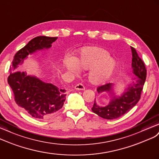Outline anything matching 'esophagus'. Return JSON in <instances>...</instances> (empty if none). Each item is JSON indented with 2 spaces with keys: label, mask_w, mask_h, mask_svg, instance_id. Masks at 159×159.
Returning a JSON list of instances; mask_svg holds the SVG:
<instances>
[{
  "label": "esophagus",
  "mask_w": 159,
  "mask_h": 159,
  "mask_svg": "<svg viewBox=\"0 0 159 159\" xmlns=\"http://www.w3.org/2000/svg\"><path fill=\"white\" fill-rule=\"evenodd\" d=\"M75 88V89H76V90H82V91H83L85 89V87H84V85L82 83L77 84Z\"/></svg>",
  "instance_id": "1"
}]
</instances>
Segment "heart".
Here are the masks:
<instances>
[{"label":"heart","mask_w":159,"mask_h":159,"mask_svg":"<svg viewBox=\"0 0 159 159\" xmlns=\"http://www.w3.org/2000/svg\"><path fill=\"white\" fill-rule=\"evenodd\" d=\"M64 66L68 71L78 74L80 67L84 70H90L89 79L93 84H102L110 80L115 75L118 62L111 58L109 52L97 46L84 47L80 50L78 60L68 56L64 60Z\"/></svg>","instance_id":"obj_1"}]
</instances>
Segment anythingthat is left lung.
Here are the masks:
<instances>
[{
	"label": "left lung",
	"instance_id": "left-lung-1",
	"mask_svg": "<svg viewBox=\"0 0 159 159\" xmlns=\"http://www.w3.org/2000/svg\"><path fill=\"white\" fill-rule=\"evenodd\" d=\"M132 53V66L133 73L136 76L133 84L130 85L121 96H116L113 91V84L108 83L97 89L99 94L107 92L111 97L109 103L105 107H101L95 100L92 111L102 118L114 120L124 116L133 107L135 106L140 99L141 93L146 78L145 64L138 56L135 48L131 47Z\"/></svg>",
	"mask_w": 159,
	"mask_h": 159
}]
</instances>
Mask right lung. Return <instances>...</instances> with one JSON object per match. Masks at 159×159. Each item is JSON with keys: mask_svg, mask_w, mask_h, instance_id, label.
Returning a JSON list of instances; mask_svg holds the SVG:
<instances>
[{"mask_svg": "<svg viewBox=\"0 0 159 159\" xmlns=\"http://www.w3.org/2000/svg\"><path fill=\"white\" fill-rule=\"evenodd\" d=\"M57 38L38 36L30 41L15 54L8 77L16 103L38 120L50 118L62 107L66 100V90L44 83L35 76L27 75L25 72L19 70L18 67L28 55L50 48Z\"/></svg>", "mask_w": 159, "mask_h": 159, "instance_id": "right-lung-1", "label": "right lung"}]
</instances>
